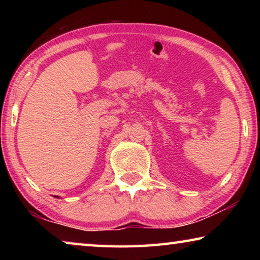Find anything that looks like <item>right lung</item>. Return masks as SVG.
<instances>
[{
	"label": "right lung",
	"mask_w": 260,
	"mask_h": 260,
	"mask_svg": "<svg viewBox=\"0 0 260 260\" xmlns=\"http://www.w3.org/2000/svg\"><path fill=\"white\" fill-rule=\"evenodd\" d=\"M56 197H57V196H56ZM57 199H59V197H57Z\"/></svg>",
	"instance_id": "1"
}]
</instances>
